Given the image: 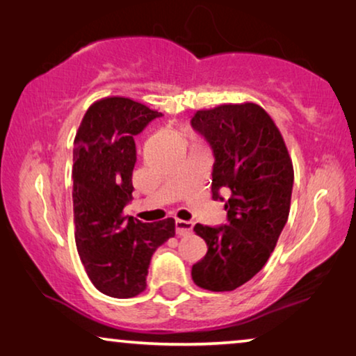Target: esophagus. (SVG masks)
<instances>
[{"label": "esophagus", "mask_w": 356, "mask_h": 356, "mask_svg": "<svg viewBox=\"0 0 356 356\" xmlns=\"http://www.w3.org/2000/svg\"><path fill=\"white\" fill-rule=\"evenodd\" d=\"M193 229V223L185 222V220H176V234L177 236H187Z\"/></svg>", "instance_id": "34e87169"}]
</instances>
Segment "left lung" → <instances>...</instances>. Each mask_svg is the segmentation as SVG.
<instances>
[{
    "label": "left lung",
    "instance_id": "obj_1",
    "mask_svg": "<svg viewBox=\"0 0 356 356\" xmlns=\"http://www.w3.org/2000/svg\"><path fill=\"white\" fill-rule=\"evenodd\" d=\"M191 125L213 154L212 200L225 202L228 225L195 233L207 253L191 268V279L209 291H233L258 274L273 253L290 213L293 163L273 118L255 103L201 109Z\"/></svg>",
    "mask_w": 356,
    "mask_h": 356
}]
</instances>
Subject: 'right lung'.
Listing matches in <instances>:
<instances>
[{
    "label": "right lung",
    "instance_id": "obj_1",
    "mask_svg": "<svg viewBox=\"0 0 356 356\" xmlns=\"http://www.w3.org/2000/svg\"><path fill=\"white\" fill-rule=\"evenodd\" d=\"M160 115L131 98L107 97L88 107L74 139L77 252L92 284L112 298L144 291L152 255L176 234L174 218L143 223L123 216L133 193L134 136Z\"/></svg>",
    "mask_w": 356,
    "mask_h": 356
}]
</instances>
